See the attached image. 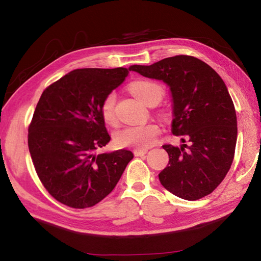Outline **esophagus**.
<instances>
[{
  "mask_svg": "<svg viewBox=\"0 0 261 261\" xmlns=\"http://www.w3.org/2000/svg\"><path fill=\"white\" fill-rule=\"evenodd\" d=\"M146 153H147L146 149H135V151H134V154L136 156H143Z\"/></svg>",
  "mask_w": 261,
  "mask_h": 261,
  "instance_id": "esophagus-1",
  "label": "esophagus"
}]
</instances>
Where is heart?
<instances>
[{
    "label": "heart",
    "instance_id": "1",
    "mask_svg": "<svg viewBox=\"0 0 261 261\" xmlns=\"http://www.w3.org/2000/svg\"><path fill=\"white\" fill-rule=\"evenodd\" d=\"M130 91L137 99L141 102L147 105L151 100H161L163 95L162 88L152 82H136L130 85ZM115 101L116 95L109 93L101 103V116L107 124H115L116 116H115ZM160 132V127L154 123L145 125H130L118 130L114 136V144L117 147H130L136 149H145L152 146L156 137Z\"/></svg>",
    "mask_w": 261,
    "mask_h": 261
}]
</instances>
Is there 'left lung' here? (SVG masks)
<instances>
[{
    "label": "left lung",
    "mask_w": 261,
    "mask_h": 261,
    "mask_svg": "<svg viewBox=\"0 0 261 261\" xmlns=\"http://www.w3.org/2000/svg\"><path fill=\"white\" fill-rule=\"evenodd\" d=\"M131 68L163 82L171 93V132L182 136L183 144L162 146L169 155L159 174L163 188L185 200L212 193L230 169L237 140L235 107L222 78L205 62L188 55Z\"/></svg>",
    "instance_id": "obj_1"
}]
</instances>
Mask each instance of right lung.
<instances>
[{
    "mask_svg": "<svg viewBox=\"0 0 261 261\" xmlns=\"http://www.w3.org/2000/svg\"><path fill=\"white\" fill-rule=\"evenodd\" d=\"M131 70L77 69L42 92L29 126V149L43 187L62 204H98L134 158L127 149L96 153L110 140L101 103Z\"/></svg>",
    "mask_w": 261,
    "mask_h": 261,
    "instance_id": "right-lung-1",
    "label": "right lung"
}]
</instances>
